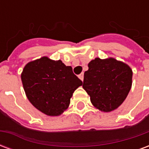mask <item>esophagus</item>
Returning <instances> with one entry per match:
<instances>
[{"label":"esophagus","instance_id":"obj_1","mask_svg":"<svg viewBox=\"0 0 149 149\" xmlns=\"http://www.w3.org/2000/svg\"><path fill=\"white\" fill-rule=\"evenodd\" d=\"M78 77L80 78L82 81H84V73H81V74L79 75V76H78Z\"/></svg>","mask_w":149,"mask_h":149}]
</instances>
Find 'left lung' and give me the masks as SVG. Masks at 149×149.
I'll return each mask as SVG.
<instances>
[{
    "instance_id": "left-lung-1",
    "label": "left lung",
    "mask_w": 149,
    "mask_h": 149,
    "mask_svg": "<svg viewBox=\"0 0 149 149\" xmlns=\"http://www.w3.org/2000/svg\"><path fill=\"white\" fill-rule=\"evenodd\" d=\"M84 72L83 88L93 105L101 112L116 109L128 96L132 83V70L127 64L109 57L95 58Z\"/></svg>"
}]
</instances>
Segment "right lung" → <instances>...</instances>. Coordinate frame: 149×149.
Instances as JSON below:
<instances>
[{"mask_svg": "<svg viewBox=\"0 0 149 149\" xmlns=\"http://www.w3.org/2000/svg\"><path fill=\"white\" fill-rule=\"evenodd\" d=\"M26 97L37 109L50 116H60L69 106L82 81L71 66L43 56L24 66L21 75Z\"/></svg>", "mask_w": 149, "mask_h": 149, "instance_id": "1", "label": "right lung"}]
</instances>
